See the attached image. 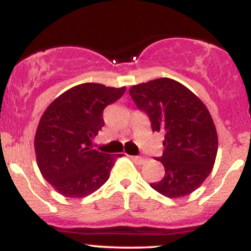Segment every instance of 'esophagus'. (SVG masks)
I'll list each match as a JSON object with an SVG mask.
<instances>
[{
	"instance_id": "34e87169",
	"label": "esophagus",
	"mask_w": 251,
	"mask_h": 251,
	"mask_svg": "<svg viewBox=\"0 0 251 251\" xmlns=\"http://www.w3.org/2000/svg\"><path fill=\"white\" fill-rule=\"evenodd\" d=\"M132 159L134 160V163H137V164H144L146 162V159L144 157H142V155H133V157H131Z\"/></svg>"
}]
</instances>
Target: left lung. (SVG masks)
I'll list each match as a JSON object with an SVG mask.
<instances>
[{
	"mask_svg": "<svg viewBox=\"0 0 251 251\" xmlns=\"http://www.w3.org/2000/svg\"><path fill=\"white\" fill-rule=\"evenodd\" d=\"M129 96L149 116L152 131L164 133L163 155L155 159L165 176L151 188L169 198L194 192L210 175L217 154V132L208 108L169 77L132 86Z\"/></svg>",
	"mask_w": 251,
	"mask_h": 251,
	"instance_id": "8db88e82",
	"label": "left lung"
}]
</instances>
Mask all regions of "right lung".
Masks as SVG:
<instances>
[{"label": "right lung", "instance_id": "right-lung-1", "mask_svg": "<svg viewBox=\"0 0 251 251\" xmlns=\"http://www.w3.org/2000/svg\"><path fill=\"white\" fill-rule=\"evenodd\" d=\"M125 91L82 83L56 98L42 114L34 140L37 165L59 194L83 198L107 181L116 155L94 150L92 140L105 125L103 109Z\"/></svg>", "mask_w": 251, "mask_h": 251}]
</instances>
